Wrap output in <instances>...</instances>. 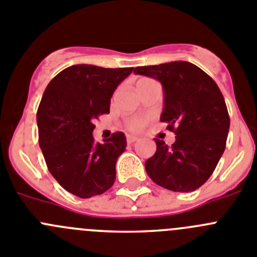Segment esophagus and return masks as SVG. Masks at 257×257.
Instances as JSON below:
<instances>
[{"label":"esophagus","mask_w":257,"mask_h":257,"mask_svg":"<svg viewBox=\"0 0 257 257\" xmlns=\"http://www.w3.org/2000/svg\"><path fill=\"white\" fill-rule=\"evenodd\" d=\"M138 138L137 137H133V136H128L126 137V142H128V145H133L134 142H137Z\"/></svg>","instance_id":"esophagus-1"}]
</instances>
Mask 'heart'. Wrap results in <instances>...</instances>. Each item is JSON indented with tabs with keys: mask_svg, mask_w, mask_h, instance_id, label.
I'll return each mask as SVG.
<instances>
[{
	"mask_svg": "<svg viewBox=\"0 0 257 257\" xmlns=\"http://www.w3.org/2000/svg\"><path fill=\"white\" fill-rule=\"evenodd\" d=\"M149 82H152V80L147 79V78H141V79L137 82V85L143 84V83H149ZM147 121H149L147 117H133V119L128 120L126 128H128L131 132H140L141 129L147 124Z\"/></svg>",
	"mask_w": 257,
	"mask_h": 257,
	"instance_id": "obj_1",
	"label": "heart"
}]
</instances>
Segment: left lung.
I'll return each instance as SVG.
<instances>
[{
	"mask_svg": "<svg viewBox=\"0 0 257 257\" xmlns=\"http://www.w3.org/2000/svg\"><path fill=\"white\" fill-rule=\"evenodd\" d=\"M134 73L163 84L160 120L175 134L172 146L155 138L156 152L146 161V172L166 189L196 191L214 173L229 131V114L218 84L188 61L138 66Z\"/></svg>",
	"mask_w": 257,
	"mask_h": 257,
	"instance_id": "left-lung-1",
	"label": "left lung"
}]
</instances>
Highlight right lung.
I'll return each mask as SVG.
<instances>
[{
    "label": "right lung",
    "instance_id": "1",
    "mask_svg": "<svg viewBox=\"0 0 257 257\" xmlns=\"http://www.w3.org/2000/svg\"><path fill=\"white\" fill-rule=\"evenodd\" d=\"M133 68L73 65L48 83L37 111L38 142L60 186L80 198L102 195L114 184L123 132L94 142L93 121L110 112V100Z\"/></svg>",
    "mask_w": 257,
    "mask_h": 257
}]
</instances>
